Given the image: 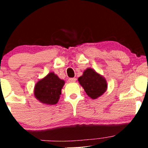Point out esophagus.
Returning <instances> with one entry per match:
<instances>
[{
    "label": "esophagus",
    "mask_w": 148,
    "mask_h": 148,
    "mask_svg": "<svg viewBox=\"0 0 148 148\" xmlns=\"http://www.w3.org/2000/svg\"><path fill=\"white\" fill-rule=\"evenodd\" d=\"M75 81H76V78H69V82H70V83L75 82Z\"/></svg>",
    "instance_id": "esophagus-1"
}]
</instances>
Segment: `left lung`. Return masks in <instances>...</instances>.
<instances>
[{
	"instance_id": "obj_1",
	"label": "left lung",
	"mask_w": 148,
	"mask_h": 148,
	"mask_svg": "<svg viewBox=\"0 0 148 148\" xmlns=\"http://www.w3.org/2000/svg\"><path fill=\"white\" fill-rule=\"evenodd\" d=\"M78 81L87 95L94 100L104 94L108 88L106 79L92 68L86 69Z\"/></svg>"
}]
</instances>
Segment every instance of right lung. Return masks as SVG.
<instances>
[{"mask_svg": "<svg viewBox=\"0 0 148 148\" xmlns=\"http://www.w3.org/2000/svg\"><path fill=\"white\" fill-rule=\"evenodd\" d=\"M64 84V81L58 77L57 75L54 72H50L36 83L34 95L42 104L54 105L59 100Z\"/></svg>", "mask_w": 148, "mask_h": 148, "instance_id": "add662e5", "label": "right lung"}]
</instances>
